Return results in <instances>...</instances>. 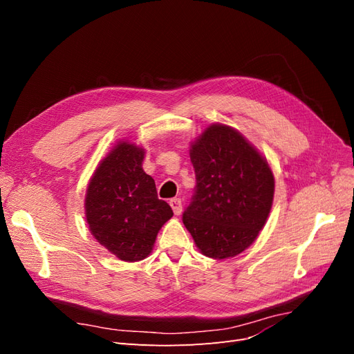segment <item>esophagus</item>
<instances>
[{
    "mask_svg": "<svg viewBox=\"0 0 354 354\" xmlns=\"http://www.w3.org/2000/svg\"><path fill=\"white\" fill-rule=\"evenodd\" d=\"M169 205H171V208H173L174 216H180L181 211H183V205H181V199H178V198L171 199L169 201Z\"/></svg>",
    "mask_w": 354,
    "mask_h": 354,
    "instance_id": "esophagus-1",
    "label": "esophagus"
}]
</instances>
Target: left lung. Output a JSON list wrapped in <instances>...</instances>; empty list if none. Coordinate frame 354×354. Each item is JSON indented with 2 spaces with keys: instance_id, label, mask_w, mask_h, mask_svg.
<instances>
[{
  "instance_id": "8db88e82",
  "label": "left lung",
  "mask_w": 354,
  "mask_h": 354,
  "mask_svg": "<svg viewBox=\"0 0 354 354\" xmlns=\"http://www.w3.org/2000/svg\"><path fill=\"white\" fill-rule=\"evenodd\" d=\"M196 190L183 223L198 250L224 260L243 252L259 236L274 196L267 159L230 125H208L189 149Z\"/></svg>"
}]
</instances>
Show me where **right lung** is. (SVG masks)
Instances as JSON below:
<instances>
[{"mask_svg":"<svg viewBox=\"0 0 354 354\" xmlns=\"http://www.w3.org/2000/svg\"><path fill=\"white\" fill-rule=\"evenodd\" d=\"M145 149L118 140L88 181L85 220L94 239L116 259L134 263L152 252L160 227L173 217L158 199L155 180L145 173Z\"/></svg>","mask_w":354,"mask_h":354,"instance_id":"add662e5","label":"right lung"}]
</instances>
